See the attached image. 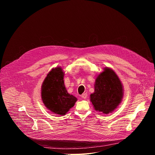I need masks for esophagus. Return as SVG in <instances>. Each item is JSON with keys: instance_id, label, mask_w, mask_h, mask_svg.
Listing matches in <instances>:
<instances>
[{"instance_id": "obj_1", "label": "esophagus", "mask_w": 155, "mask_h": 155, "mask_svg": "<svg viewBox=\"0 0 155 155\" xmlns=\"http://www.w3.org/2000/svg\"><path fill=\"white\" fill-rule=\"evenodd\" d=\"M87 93H83L82 95H81V97L84 99H85L86 97H87Z\"/></svg>"}]
</instances>
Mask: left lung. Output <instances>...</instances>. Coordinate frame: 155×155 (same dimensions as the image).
<instances>
[{"label": "left lung", "mask_w": 155, "mask_h": 155, "mask_svg": "<svg viewBox=\"0 0 155 155\" xmlns=\"http://www.w3.org/2000/svg\"><path fill=\"white\" fill-rule=\"evenodd\" d=\"M123 96L122 84L115 72L105 68L97 77L94 93L90 95L94 109L108 114L121 103Z\"/></svg>", "instance_id": "1"}]
</instances>
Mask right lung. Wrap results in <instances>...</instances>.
Returning a JSON list of instances; mask_svg holds the SVG:
<instances>
[{"label": "right lung", "mask_w": 155, "mask_h": 155, "mask_svg": "<svg viewBox=\"0 0 155 155\" xmlns=\"http://www.w3.org/2000/svg\"><path fill=\"white\" fill-rule=\"evenodd\" d=\"M64 72L61 68L52 69L41 86V99L52 112L61 115L74 107L77 99L69 94L64 86Z\"/></svg>", "instance_id": "add662e5"}]
</instances>
